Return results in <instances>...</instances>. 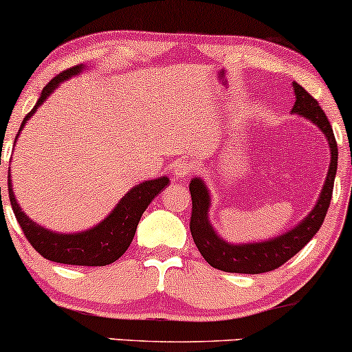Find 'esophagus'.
Returning <instances> with one entry per match:
<instances>
[{"instance_id": "esophagus-1", "label": "esophagus", "mask_w": 352, "mask_h": 352, "mask_svg": "<svg viewBox=\"0 0 352 352\" xmlns=\"http://www.w3.org/2000/svg\"><path fill=\"white\" fill-rule=\"evenodd\" d=\"M193 168H195L193 167V164L190 162V160L184 159V160H179V162L173 165V173H175L179 179H185V177L192 175Z\"/></svg>"}]
</instances>
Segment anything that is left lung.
<instances>
[{
    "instance_id": "obj_1",
    "label": "left lung",
    "mask_w": 352,
    "mask_h": 352,
    "mask_svg": "<svg viewBox=\"0 0 352 352\" xmlns=\"http://www.w3.org/2000/svg\"><path fill=\"white\" fill-rule=\"evenodd\" d=\"M296 102L293 106L294 114H300L311 122L316 124L326 135L331 151V164L328 175H326L324 187L321 190L318 204L311 210V213L298 227L288 230L283 235L263 241V243H245L232 245L221 240L217 235L208 221L210 195L205 187L204 180L193 179L190 182V195H192V217H190V232L195 241L197 248L205 258V261L213 268L228 273H245L258 274L273 272L280 268L283 263L293 258L305 245L318 233L328 213L331 197H333L334 177L338 170V144L334 139L333 127H331L328 117L322 109L319 107L318 100L309 94L300 84L293 82Z\"/></svg>"
}]
</instances>
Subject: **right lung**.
<instances>
[{"label":"right lung","mask_w":352,"mask_h":352,"mask_svg":"<svg viewBox=\"0 0 352 352\" xmlns=\"http://www.w3.org/2000/svg\"><path fill=\"white\" fill-rule=\"evenodd\" d=\"M82 69L84 66L79 64V66L63 71L56 78H52L46 84V87L43 89L41 98L38 99L36 106L31 109L30 114L24 117L19 132H21L24 124L31 119V116L34 114L36 109L50 98L51 92L60 82L79 74V72H82ZM19 132L16 134V139H18ZM167 177H160V179L145 180L142 184L135 185L131 192L125 193L124 199L117 204V207L109 213L107 218H104L94 228H89L86 232L80 233H54L31 220L26 213L21 212V207H19L18 201L14 199L10 175H8V193H10L11 207H13L19 227L23 228L24 236L28 238V241L33 245V248L41 256L63 265L106 266L114 263L116 260H119L125 253V250L132 243L137 225H139V220L145 212V208L167 187Z\"/></svg>","instance_id":"add662e5"}]
</instances>
